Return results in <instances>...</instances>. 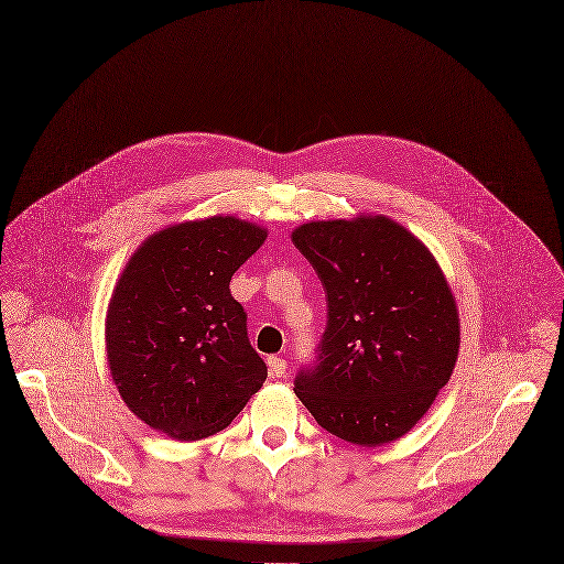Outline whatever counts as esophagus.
Instances as JSON below:
<instances>
[{
    "label": "esophagus",
    "instance_id": "esophagus-1",
    "mask_svg": "<svg viewBox=\"0 0 564 564\" xmlns=\"http://www.w3.org/2000/svg\"><path fill=\"white\" fill-rule=\"evenodd\" d=\"M268 367H270L272 379H281V377H285L288 360L281 358V356H270V358H268Z\"/></svg>",
    "mask_w": 564,
    "mask_h": 564
}]
</instances>
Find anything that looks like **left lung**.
<instances>
[{
	"instance_id": "8db88e82",
	"label": "left lung",
	"mask_w": 564,
	"mask_h": 564,
	"mask_svg": "<svg viewBox=\"0 0 564 564\" xmlns=\"http://www.w3.org/2000/svg\"><path fill=\"white\" fill-rule=\"evenodd\" d=\"M327 299L316 360L294 394L329 434L377 447L405 436L447 386L460 347L454 294L432 252L377 215L292 232Z\"/></svg>"
}]
</instances>
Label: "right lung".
<instances>
[{"mask_svg": "<svg viewBox=\"0 0 564 564\" xmlns=\"http://www.w3.org/2000/svg\"><path fill=\"white\" fill-rule=\"evenodd\" d=\"M265 237L237 217L185 221L148 237L126 263L108 305L106 351L123 403L152 430L208 438L261 390L268 367L230 281Z\"/></svg>", "mask_w": 564, "mask_h": 564, "instance_id": "obj_1", "label": "right lung"}]
</instances>
